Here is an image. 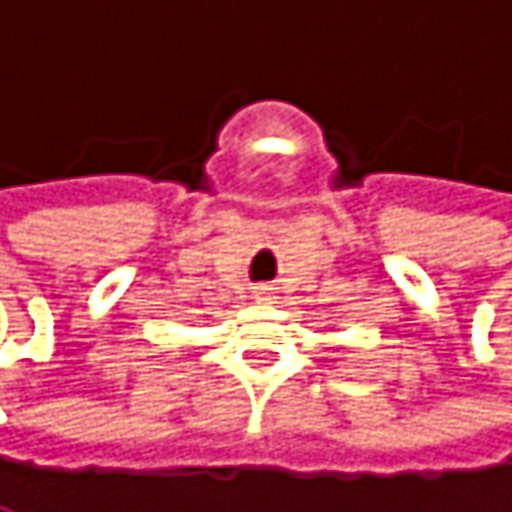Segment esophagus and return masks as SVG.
Returning <instances> with one entry per match:
<instances>
[{"label":"esophagus","instance_id":"34e87169","mask_svg":"<svg viewBox=\"0 0 512 512\" xmlns=\"http://www.w3.org/2000/svg\"><path fill=\"white\" fill-rule=\"evenodd\" d=\"M251 297L258 300V303H270V300L276 297V288H273V285H258V288L251 291Z\"/></svg>","mask_w":512,"mask_h":512}]
</instances>
